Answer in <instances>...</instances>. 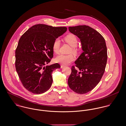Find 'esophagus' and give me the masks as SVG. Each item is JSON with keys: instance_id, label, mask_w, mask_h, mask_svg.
<instances>
[{"instance_id": "1", "label": "esophagus", "mask_w": 126, "mask_h": 126, "mask_svg": "<svg viewBox=\"0 0 126 126\" xmlns=\"http://www.w3.org/2000/svg\"><path fill=\"white\" fill-rule=\"evenodd\" d=\"M64 66H64V65H61V68H63V67H64Z\"/></svg>"}]
</instances>
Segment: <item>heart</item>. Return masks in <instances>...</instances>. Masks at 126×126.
<instances>
[{
	"label": "heart",
	"instance_id": "1",
	"mask_svg": "<svg viewBox=\"0 0 126 126\" xmlns=\"http://www.w3.org/2000/svg\"><path fill=\"white\" fill-rule=\"evenodd\" d=\"M64 41L72 46V48L70 49V52H74L75 53H78L79 48L77 46L79 41L78 37L75 34H69L64 37ZM61 46L60 40L58 38H56L52 45V49L53 52L58 54L60 52V48ZM75 60V56L73 54H70L68 55L61 54L55 59V62L62 64L63 65H67L71 63Z\"/></svg>",
	"mask_w": 126,
	"mask_h": 126
}]
</instances>
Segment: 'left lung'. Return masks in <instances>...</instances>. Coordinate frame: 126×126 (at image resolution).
Listing matches in <instances>:
<instances>
[{
	"label": "left lung",
	"instance_id": "1",
	"mask_svg": "<svg viewBox=\"0 0 126 126\" xmlns=\"http://www.w3.org/2000/svg\"><path fill=\"white\" fill-rule=\"evenodd\" d=\"M69 31L80 39L83 52L71 67L68 80L69 88L78 94L92 90L99 83L105 71L107 52L105 39L98 31L83 25L69 27Z\"/></svg>",
	"mask_w": 126,
	"mask_h": 126
}]
</instances>
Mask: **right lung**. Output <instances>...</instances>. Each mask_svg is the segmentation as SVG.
I'll return each mask as SVG.
<instances>
[{"mask_svg":"<svg viewBox=\"0 0 126 126\" xmlns=\"http://www.w3.org/2000/svg\"><path fill=\"white\" fill-rule=\"evenodd\" d=\"M67 30L66 27L37 24L22 35L15 50V68L23 86L39 94L47 92L52 83V73L60 65L45 66L53 57L54 40Z\"/></svg>","mask_w":126,"mask_h":126,"instance_id":"right-lung-1","label":"right lung"}]
</instances>
